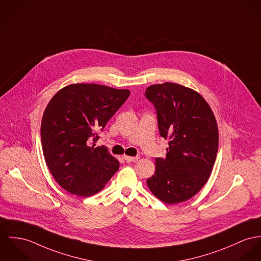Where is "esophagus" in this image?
<instances>
[{"label": "esophagus", "mask_w": 261, "mask_h": 261, "mask_svg": "<svg viewBox=\"0 0 261 261\" xmlns=\"http://www.w3.org/2000/svg\"><path fill=\"white\" fill-rule=\"evenodd\" d=\"M123 158H124L125 160L127 161V162H136V161L139 159V157H138V156H136V157H131V156H123Z\"/></svg>", "instance_id": "obj_1"}]
</instances>
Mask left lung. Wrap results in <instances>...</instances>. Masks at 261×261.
Here are the masks:
<instances>
[{
    "mask_svg": "<svg viewBox=\"0 0 261 261\" xmlns=\"http://www.w3.org/2000/svg\"><path fill=\"white\" fill-rule=\"evenodd\" d=\"M145 96L157 110L161 136L169 140L166 158H156L147 185L166 203L188 201L207 181L216 162L219 129L214 112L199 92L177 83L153 84Z\"/></svg>",
    "mask_w": 261,
    "mask_h": 261,
    "instance_id": "1",
    "label": "left lung"
}]
</instances>
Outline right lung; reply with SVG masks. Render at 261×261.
Returning <instances> with one entry per match:
<instances>
[{
	"label": "right lung",
	"mask_w": 261,
	"mask_h": 261,
	"mask_svg": "<svg viewBox=\"0 0 261 261\" xmlns=\"http://www.w3.org/2000/svg\"><path fill=\"white\" fill-rule=\"evenodd\" d=\"M129 95L128 89L74 83L61 88L48 102L40 125L42 152L62 189L86 198L100 192L117 172L118 160L105 146L95 147L96 131L105 127Z\"/></svg>",
	"instance_id": "right-lung-1"
}]
</instances>
